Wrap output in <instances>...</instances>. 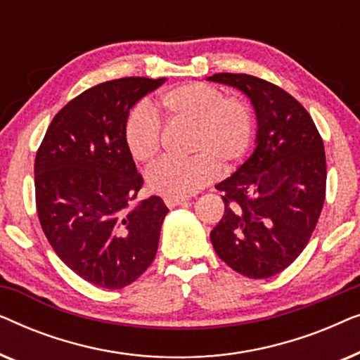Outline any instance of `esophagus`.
Instances as JSON below:
<instances>
[{
    "mask_svg": "<svg viewBox=\"0 0 360 360\" xmlns=\"http://www.w3.org/2000/svg\"><path fill=\"white\" fill-rule=\"evenodd\" d=\"M164 201H165V205L169 206V208H175V206L184 205L185 201H188V200L184 198V196H165Z\"/></svg>",
    "mask_w": 360,
    "mask_h": 360,
    "instance_id": "obj_1",
    "label": "esophagus"
}]
</instances>
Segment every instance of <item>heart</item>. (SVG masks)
Segmentation results:
<instances>
[{
  "instance_id": "obj_1",
  "label": "heart",
  "mask_w": 360,
  "mask_h": 360,
  "mask_svg": "<svg viewBox=\"0 0 360 360\" xmlns=\"http://www.w3.org/2000/svg\"><path fill=\"white\" fill-rule=\"evenodd\" d=\"M157 106L172 124L190 126L188 159H165L152 167L147 185L164 196L193 195L216 179L219 169H234L254 142L252 108L218 86L190 82L162 93ZM124 142L132 159L150 164L159 155L164 132L152 108L137 105L126 117Z\"/></svg>"
}]
</instances>
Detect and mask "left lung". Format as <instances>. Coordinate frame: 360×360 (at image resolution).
Returning <instances> with one entry per match:
<instances>
[{
    "label": "left lung",
    "instance_id": "obj_1",
    "mask_svg": "<svg viewBox=\"0 0 360 360\" xmlns=\"http://www.w3.org/2000/svg\"><path fill=\"white\" fill-rule=\"evenodd\" d=\"M208 80L239 88L257 116V146L223 191L210 238L219 259L249 278L274 277L307 248L326 196V155L309 112L282 88L245 73Z\"/></svg>",
    "mask_w": 360,
    "mask_h": 360
}]
</instances>
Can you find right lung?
Returning <instances> with one entry per match:
<instances>
[{"label":"right lung","instance_id":"add662e5","mask_svg":"<svg viewBox=\"0 0 360 360\" xmlns=\"http://www.w3.org/2000/svg\"><path fill=\"white\" fill-rule=\"evenodd\" d=\"M165 78L126 77L88 88L53 117L34 162L36 208L52 249L78 277L117 290L149 269L169 213L141 190L124 142L129 110Z\"/></svg>","mask_w":360,"mask_h":360}]
</instances>
